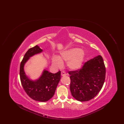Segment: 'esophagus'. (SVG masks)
I'll use <instances>...</instances> for the list:
<instances>
[{
  "mask_svg": "<svg viewBox=\"0 0 124 124\" xmlns=\"http://www.w3.org/2000/svg\"><path fill=\"white\" fill-rule=\"evenodd\" d=\"M61 75L63 76H65L66 75V73L64 72V71H62V72H61Z\"/></svg>",
  "mask_w": 124,
  "mask_h": 124,
  "instance_id": "esophagus-1",
  "label": "esophagus"
}]
</instances>
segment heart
Segmentation results:
<instances>
[{
  "instance_id": "heart-1",
  "label": "heart",
  "mask_w": 124,
  "mask_h": 124,
  "mask_svg": "<svg viewBox=\"0 0 124 124\" xmlns=\"http://www.w3.org/2000/svg\"><path fill=\"white\" fill-rule=\"evenodd\" d=\"M85 54L78 48H72L62 52L59 57L52 58V63L56 67H61L62 63L66 62V65L71 70L79 69L82 65Z\"/></svg>"
}]
</instances>
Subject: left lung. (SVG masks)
<instances>
[{"mask_svg": "<svg viewBox=\"0 0 124 124\" xmlns=\"http://www.w3.org/2000/svg\"><path fill=\"white\" fill-rule=\"evenodd\" d=\"M70 89L77 101L93 99L102 87L106 78V67L102 57L99 55L83 64L77 70L68 71Z\"/></svg>", "mask_w": 124, "mask_h": 124, "instance_id": "left-lung-1", "label": "left lung"}]
</instances>
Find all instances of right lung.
Listing matches in <instances>:
<instances>
[{
	"mask_svg": "<svg viewBox=\"0 0 124 124\" xmlns=\"http://www.w3.org/2000/svg\"><path fill=\"white\" fill-rule=\"evenodd\" d=\"M42 51V49L38 45L28 50L21 63L19 75L22 85L27 94L32 100L44 102L48 101L54 95L61 78V71L52 73L44 70L40 78L32 81L25 76L23 70L24 64L29 58Z\"/></svg>",
	"mask_w": 124,
	"mask_h": 124,
	"instance_id": "obj_1",
	"label": "right lung"
}]
</instances>
